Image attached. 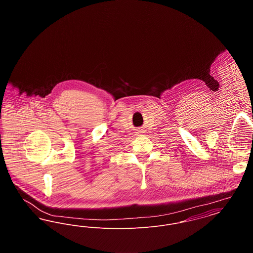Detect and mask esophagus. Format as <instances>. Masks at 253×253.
Masks as SVG:
<instances>
[{"mask_svg": "<svg viewBox=\"0 0 253 253\" xmlns=\"http://www.w3.org/2000/svg\"><path fill=\"white\" fill-rule=\"evenodd\" d=\"M136 133H140V132H136Z\"/></svg>", "mask_w": 253, "mask_h": 253, "instance_id": "obj_1", "label": "esophagus"}]
</instances>
